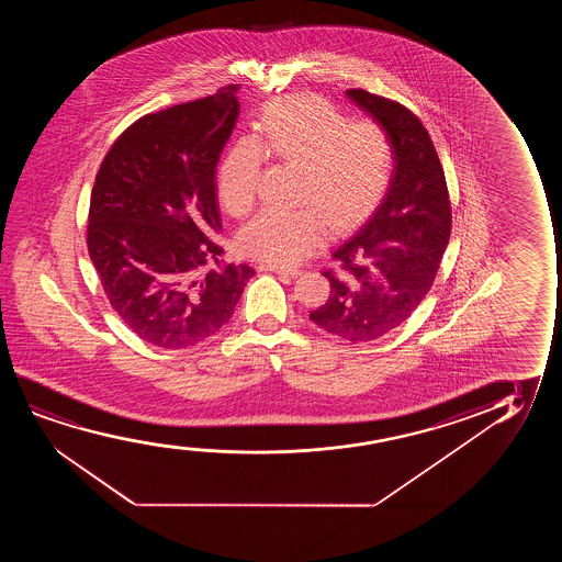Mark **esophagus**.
<instances>
[{
    "instance_id": "obj_1",
    "label": "esophagus",
    "mask_w": 562,
    "mask_h": 562,
    "mask_svg": "<svg viewBox=\"0 0 562 562\" xmlns=\"http://www.w3.org/2000/svg\"><path fill=\"white\" fill-rule=\"evenodd\" d=\"M261 270H269V272H277L280 277L295 278L300 274L297 269H288V267H278V265H261Z\"/></svg>"
}]
</instances>
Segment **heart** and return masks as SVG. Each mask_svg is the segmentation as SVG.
<instances>
[{"instance_id": "1", "label": "heart", "mask_w": 562, "mask_h": 562, "mask_svg": "<svg viewBox=\"0 0 562 562\" xmlns=\"http://www.w3.org/2000/svg\"><path fill=\"white\" fill-rule=\"evenodd\" d=\"M262 151L300 170V207L265 209L239 231V251L272 265L303 261L323 244L328 224L344 231L361 221L392 178V138L382 124L346 123L318 95H288L267 105L257 139H238L218 167L216 192L231 215L255 207Z\"/></svg>"}]
</instances>
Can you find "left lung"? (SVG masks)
<instances>
[{
  "label": "left lung",
  "mask_w": 562,
  "mask_h": 562,
  "mask_svg": "<svg viewBox=\"0 0 562 562\" xmlns=\"http://www.w3.org/2000/svg\"><path fill=\"white\" fill-rule=\"evenodd\" d=\"M347 98L390 134L393 177L384 200L324 270L330 295L308 318L347 341H374L413 315L430 292L451 234V201L438 151L420 119L361 88Z\"/></svg>",
  "instance_id": "obj_1"
}]
</instances>
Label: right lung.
<instances>
[{"label":"right lung","mask_w":562,"mask_h":562,"mask_svg":"<svg viewBox=\"0 0 562 562\" xmlns=\"http://www.w3.org/2000/svg\"><path fill=\"white\" fill-rule=\"evenodd\" d=\"M238 85L149 113L115 139L93 182L88 254L111 307L139 338L198 346L231 321L247 265L221 267L215 172ZM215 261L218 270H209Z\"/></svg>","instance_id":"right-lung-1"}]
</instances>
